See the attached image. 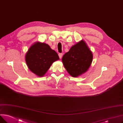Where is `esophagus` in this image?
I'll use <instances>...</instances> for the list:
<instances>
[{"label":"esophagus","instance_id":"1","mask_svg":"<svg viewBox=\"0 0 123 123\" xmlns=\"http://www.w3.org/2000/svg\"><path fill=\"white\" fill-rule=\"evenodd\" d=\"M62 56H63V54L62 53H59V58H60V59H61V58H62Z\"/></svg>","mask_w":123,"mask_h":123}]
</instances>
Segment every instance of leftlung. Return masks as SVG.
I'll list each match as a JSON object with an SVG mask.
<instances>
[{
	"instance_id": "obj_1",
	"label": "left lung",
	"mask_w": 123,
	"mask_h": 123,
	"mask_svg": "<svg viewBox=\"0 0 123 123\" xmlns=\"http://www.w3.org/2000/svg\"><path fill=\"white\" fill-rule=\"evenodd\" d=\"M93 53L85 41L81 40L71 47L62 57L63 65L68 73L77 77L86 73L93 61Z\"/></svg>"
}]
</instances>
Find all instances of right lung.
Segmentation results:
<instances>
[{
  "label": "right lung",
  "instance_id": "add662e5",
  "mask_svg": "<svg viewBox=\"0 0 123 123\" xmlns=\"http://www.w3.org/2000/svg\"><path fill=\"white\" fill-rule=\"evenodd\" d=\"M25 57L29 69L38 77L44 76L52 63L59 59L56 52L49 45L40 42L32 44Z\"/></svg>",
  "mask_w": 123,
  "mask_h": 123
}]
</instances>
